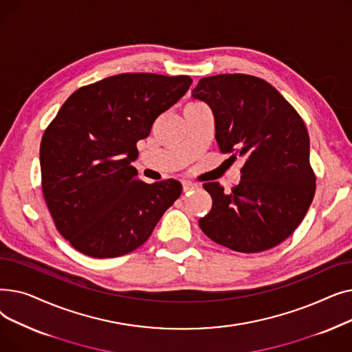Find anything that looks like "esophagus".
<instances>
[{
    "mask_svg": "<svg viewBox=\"0 0 352 352\" xmlns=\"http://www.w3.org/2000/svg\"><path fill=\"white\" fill-rule=\"evenodd\" d=\"M197 188H198V184H195V182H191V181H184L182 182L184 192H190V191H194Z\"/></svg>",
    "mask_w": 352,
    "mask_h": 352,
    "instance_id": "esophagus-1",
    "label": "esophagus"
}]
</instances>
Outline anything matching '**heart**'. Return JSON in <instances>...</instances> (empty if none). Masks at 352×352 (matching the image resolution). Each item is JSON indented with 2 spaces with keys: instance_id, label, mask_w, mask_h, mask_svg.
I'll use <instances>...</instances> for the list:
<instances>
[{
  "instance_id": "b5f03b06",
  "label": "heart",
  "mask_w": 352,
  "mask_h": 352,
  "mask_svg": "<svg viewBox=\"0 0 352 352\" xmlns=\"http://www.w3.org/2000/svg\"><path fill=\"white\" fill-rule=\"evenodd\" d=\"M204 104H201V102H198V101H191V102H188L187 105H186V108H198V107H202Z\"/></svg>"
}]
</instances>
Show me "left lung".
<instances>
[{
	"instance_id": "8db88e82",
	"label": "left lung",
	"mask_w": 352,
	"mask_h": 352,
	"mask_svg": "<svg viewBox=\"0 0 352 352\" xmlns=\"http://www.w3.org/2000/svg\"><path fill=\"white\" fill-rule=\"evenodd\" d=\"M192 97L212 109L219 151L244 158L241 181L230 192L219 182L202 186L212 198L211 211L198 223L202 232L247 254L281 244L316 194L302 118L270 82L247 74L201 78Z\"/></svg>"
}]
</instances>
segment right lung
Returning <instances> with one entry per match:
<instances>
[{
  "mask_svg": "<svg viewBox=\"0 0 352 352\" xmlns=\"http://www.w3.org/2000/svg\"><path fill=\"white\" fill-rule=\"evenodd\" d=\"M191 84L188 76L118 74L72 92L47 126L43 194L55 227L77 251L114 258L137 250L181 195V182L146 184L131 162L137 142Z\"/></svg>",
  "mask_w": 352,
  "mask_h": 352,
  "instance_id": "1",
  "label": "right lung"
}]
</instances>
